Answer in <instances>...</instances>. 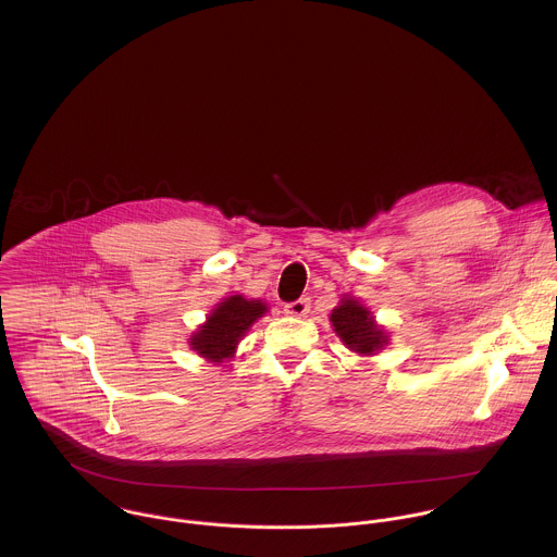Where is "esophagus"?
<instances>
[{"mask_svg": "<svg viewBox=\"0 0 557 557\" xmlns=\"http://www.w3.org/2000/svg\"><path fill=\"white\" fill-rule=\"evenodd\" d=\"M311 309V300L309 298H298L294 302H287L285 305V313L292 315V318H305Z\"/></svg>", "mask_w": 557, "mask_h": 557, "instance_id": "obj_1", "label": "esophagus"}]
</instances>
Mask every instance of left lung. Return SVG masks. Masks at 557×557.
Here are the masks:
<instances>
[{
	"label": "left lung",
	"instance_id": "obj_1",
	"mask_svg": "<svg viewBox=\"0 0 557 557\" xmlns=\"http://www.w3.org/2000/svg\"><path fill=\"white\" fill-rule=\"evenodd\" d=\"M330 321L341 341L356 354L369 356L388 341L386 332L375 323L373 315L356 300H343L341 307L332 311Z\"/></svg>",
	"mask_w": 557,
	"mask_h": 557
}]
</instances>
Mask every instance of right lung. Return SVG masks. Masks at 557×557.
<instances>
[{
	"label": "right lung",
	"mask_w": 557,
	"mask_h": 557,
	"mask_svg": "<svg viewBox=\"0 0 557 557\" xmlns=\"http://www.w3.org/2000/svg\"><path fill=\"white\" fill-rule=\"evenodd\" d=\"M265 313V305L261 300H246L242 296H232L225 302H221L212 315L201 325L193 338L190 345L199 356L221 362L223 358H230L238 345L244 332L252 325V321Z\"/></svg>",
	"instance_id": "right-lung-1"
}]
</instances>
